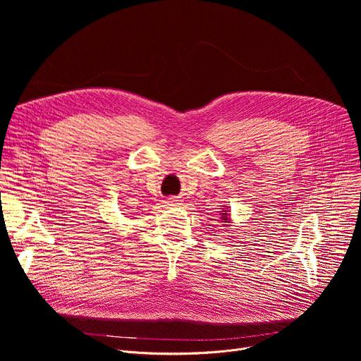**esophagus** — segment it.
<instances>
[{"instance_id":"esophagus-1","label":"esophagus","mask_w":361,"mask_h":361,"mask_svg":"<svg viewBox=\"0 0 361 361\" xmlns=\"http://www.w3.org/2000/svg\"><path fill=\"white\" fill-rule=\"evenodd\" d=\"M178 201H180V200H178L177 197H169V198H167V204H169V205H177Z\"/></svg>"}]
</instances>
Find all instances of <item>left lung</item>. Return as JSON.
<instances>
[{
	"instance_id": "left-lung-1",
	"label": "left lung",
	"mask_w": 361,
	"mask_h": 361,
	"mask_svg": "<svg viewBox=\"0 0 361 361\" xmlns=\"http://www.w3.org/2000/svg\"><path fill=\"white\" fill-rule=\"evenodd\" d=\"M220 223L223 224V227H230V224L233 223V220H231V213H230V210H228V205H223V209H221V212H220Z\"/></svg>"
}]
</instances>
